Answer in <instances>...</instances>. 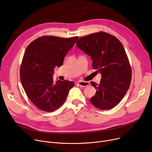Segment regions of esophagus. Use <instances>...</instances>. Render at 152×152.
I'll return each instance as SVG.
<instances>
[{
  "label": "esophagus",
  "instance_id": "esophagus-1",
  "mask_svg": "<svg viewBox=\"0 0 152 152\" xmlns=\"http://www.w3.org/2000/svg\"><path fill=\"white\" fill-rule=\"evenodd\" d=\"M77 83L78 85H80V86H82V87H85V86H87L90 85V83H89V82H83V81H79V82H77Z\"/></svg>",
  "mask_w": 152,
  "mask_h": 152
}]
</instances>
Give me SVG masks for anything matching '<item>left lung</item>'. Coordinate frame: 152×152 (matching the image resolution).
Instances as JSON below:
<instances>
[{
    "label": "left lung",
    "mask_w": 152,
    "mask_h": 152,
    "mask_svg": "<svg viewBox=\"0 0 152 152\" xmlns=\"http://www.w3.org/2000/svg\"><path fill=\"white\" fill-rule=\"evenodd\" d=\"M76 45L91 57L93 69L101 74L99 84L91 82L96 89L91 103L101 110L113 108L126 93L131 81V67L123 45L104 32L80 38Z\"/></svg>",
    "instance_id": "8db88e82"
}]
</instances>
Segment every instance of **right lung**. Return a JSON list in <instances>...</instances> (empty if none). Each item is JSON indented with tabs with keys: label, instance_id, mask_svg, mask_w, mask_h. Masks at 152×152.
<instances>
[{
	"label": "right lung",
	"instance_id": "1",
	"mask_svg": "<svg viewBox=\"0 0 152 152\" xmlns=\"http://www.w3.org/2000/svg\"><path fill=\"white\" fill-rule=\"evenodd\" d=\"M78 37L69 39L42 36L26 48L20 67V79L29 100L45 112H53L65 102L75 83L53 81L54 69L61 67Z\"/></svg>",
	"mask_w": 152,
	"mask_h": 152
}]
</instances>
